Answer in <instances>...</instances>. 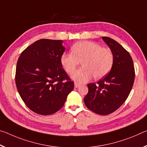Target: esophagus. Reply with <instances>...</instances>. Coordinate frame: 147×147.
Listing matches in <instances>:
<instances>
[{"label": "esophagus", "instance_id": "obj_1", "mask_svg": "<svg viewBox=\"0 0 147 147\" xmlns=\"http://www.w3.org/2000/svg\"><path fill=\"white\" fill-rule=\"evenodd\" d=\"M80 86V84L76 83V82L74 83V88H78Z\"/></svg>", "mask_w": 147, "mask_h": 147}]
</instances>
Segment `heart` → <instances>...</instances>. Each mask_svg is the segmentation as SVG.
I'll return each instance as SVG.
<instances>
[{"label":"heart","instance_id":"1","mask_svg":"<svg viewBox=\"0 0 147 147\" xmlns=\"http://www.w3.org/2000/svg\"><path fill=\"white\" fill-rule=\"evenodd\" d=\"M63 68L69 74L74 73L82 61V67L73 75L74 81L84 83L95 78L104 77L113 67L114 57L109 48L92 41H80L73 44L71 53H63L60 58Z\"/></svg>","mask_w":147,"mask_h":147}]
</instances>
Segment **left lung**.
<instances>
[{
    "label": "left lung",
    "mask_w": 147,
    "mask_h": 147,
    "mask_svg": "<svg viewBox=\"0 0 147 147\" xmlns=\"http://www.w3.org/2000/svg\"><path fill=\"white\" fill-rule=\"evenodd\" d=\"M102 38L113 54V67L97 84H88V92L84 101L94 113L107 115L117 110L127 99L134 85L135 69L131 55L125 49L109 37Z\"/></svg>",
    "instance_id": "obj_1"
}]
</instances>
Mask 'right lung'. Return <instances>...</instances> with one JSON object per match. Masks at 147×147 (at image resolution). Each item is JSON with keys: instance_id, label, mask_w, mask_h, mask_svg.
<instances>
[{"instance_id": "add662e5", "label": "right lung", "mask_w": 147, "mask_h": 147, "mask_svg": "<svg viewBox=\"0 0 147 147\" xmlns=\"http://www.w3.org/2000/svg\"><path fill=\"white\" fill-rule=\"evenodd\" d=\"M62 42L40 39L25 49L18 60L16 87L28 108L38 115L56 113L74 88L60 61L65 50Z\"/></svg>"}]
</instances>
